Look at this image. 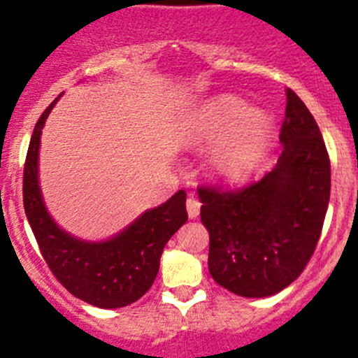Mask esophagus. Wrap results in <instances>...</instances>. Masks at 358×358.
<instances>
[{"label": "esophagus", "mask_w": 358, "mask_h": 358, "mask_svg": "<svg viewBox=\"0 0 358 358\" xmlns=\"http://www.w3.org/2000/svg\"><path fill=\"white\" fill-rule=\"evenodd\" d=\"M199 211H201V202L196 199L194 196H190L189 199H187V213H189V218H197L199 216Z\"/></svg>", "instance_id": "1"}]
</instances>
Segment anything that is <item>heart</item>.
I'll list each match as a JSON object with an SVG mask.
<instances>
[{
  "label": "heart",
  "instance_id": "b5f03b06",
  "mask_svg": "<svg viewBox=\"0 0 358 358\" xmlns=\"http://www.w3.org/2000/svg\"><path fill=\"white\" fill-rule=\"evenodd\" d=\"M189 135L201 142H220L211 154L213 169L229 182H241L265 156L272 119L265 112L252 110L239 96L220 95L190 115Z\"/></svg>",
  "mask_w": 358,
  "mask_h": 358
}]
</instances>
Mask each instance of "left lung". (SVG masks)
Instances as JSON below:
<instances>
[{
    "instance_id": "obj_1",
    "label": "left lung",
    "mask_w": 358,
    "mask_h": 358,
    "mask_svg": "<svg viewBox=\"0 0 358 358\" xmlns=\"http://www.w3.org/2000/svg\"><path fill=\"white\" fill-rule=\"evenodd\" d=\"M282 152L243 189L201 185L213 279L234 294L263 298L294 282L312 258L331 196V161L315 119L287 90Z\"/></svg>"
}]
</instances>
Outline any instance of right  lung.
<instances>
[{
	"mask_svg": "<svg viewBox=\"0 0 358 358\" xmlns=\"http://www.w3.org/2000/svg\"><path fill=\"white\" fill-rule=\"evenodd\" d=\"M57 100L36 122L25 157L22 192L29 225L48 268L71 294L99 308L128 306L150 289L162 249L189 218L187 194L178 190L106 243H86L60 230L46 211L38 183L39 138Z\"/></svg>",
	"mask_w": 358,
	"mask_h": 358,
	"instance_id": "right-lung-1",
	"label": "right lung"
}]
</instances>
